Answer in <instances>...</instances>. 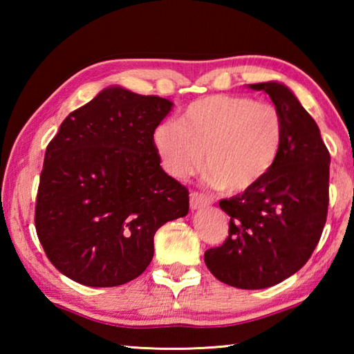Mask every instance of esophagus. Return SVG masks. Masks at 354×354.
I'll use <instances>...</instances> for the list:
<instances>
[{
  "label": "esophagus",
  "instance_id": "34e87169",
  "mask_svg": "<svg viewBox=\"0 0 354 354\" xmlns=\"http://www.w3.org/2000/svg\"><path fill=\"white\" fill-rule=\"evenodd\" d=\"M211 198L203 194H198V192H192L190 194V209L192 211H196V209L206 207L211 205Z\"/></svg>",
  "mask_w": 354,
  "mask_h": 354
}]
</instances>
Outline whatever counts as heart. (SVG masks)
I'll use <instances>...</instances> for the list:
<instances>
[{"instance_id":"b5f03b06","label":"heart","mask_w":354,"mask_h":354,"mask_svg":"<svg viewBox=\"0 0 354 354\" xmlns=\"http://www.w3.org/2000/svg\"><path fill=\"white\" fill-rule=\"evenodd\" d=\"M153 145L170 176L195 175L205 160L209 183L243 192L263 181L277 165L284 122L270 103L243 95H211L189 104L178 124H158Z\"/></svg>"}]
</instances>
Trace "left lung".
I'll return each instance as SVG.
<instances>
[{
  "instance_id": "1",
  "label": "left lung",
  "mask_w": 354,
  "mask_h": 354,
  "mask_svg": "<svg viewBox=\"0 0 354 354\" xmlns=\"http://www.w3.org/2000/svg\"><path fill=\"white\" fill-rule=\"evenodd\" d=\"M272 98L284 122V145L268 176L221 200L230 236L207 250L215 278L237 289H266L297 273L313 254L326 221L329 160L320 129L284 84H250Z\"/></svg>"
}]
</instances>
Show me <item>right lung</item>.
<instances>
[{
	"instance_id": "obj_1",
	"label": "right lung",
	"mask_w": 354,
	"mask_h": 354,
	"mask_svg": "<svg viewBox=\"0 0 354 354\" xmlns=\"http://www.w3.org/2000/svg\"><path fill=\"white\" fill-rule=\"evenodd\" d=\"M173 103L112 86L68 113L46 147L35 231L59 272L88 287L129 283L149 266L154 234L189 212L153 131Z\"/></svg>"
}]
</instances>
